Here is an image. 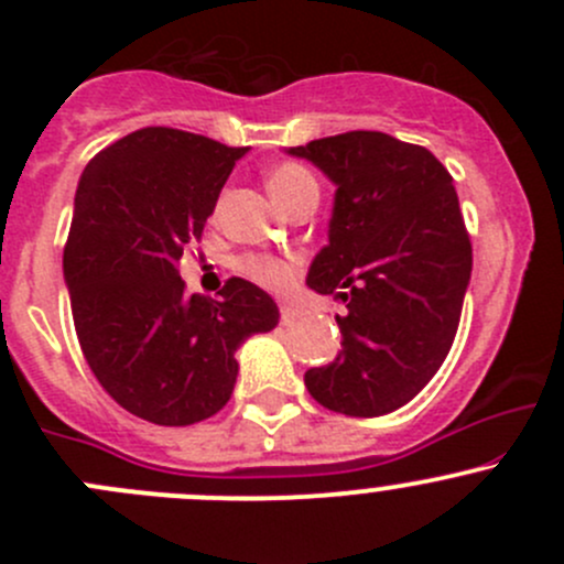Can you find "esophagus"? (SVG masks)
Returning <instances> with one entry per match:
<instances>
[{"mask_svg": "<svg viewBox=\"0 0 564 564\" xmlns=\"http://www.w3.org/2000/svg\"><path fill=\"white\" fill-rule=\"evenodd\" d=\"M297 318H300V314L292 308V305H281V322L283 324H294Z\"/></svg>", "mask_w": 564, "mask_h": 564, "instance_id": "1", "label": "esophagus"}]
</instances>
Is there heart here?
Returning a JSON list of instances; mask_svg holds the SVG:
<instances>
[{
	"instance_id": "b5f03b06",
	"label": "heart",
	"mask_w": 564,
	"mask_h": 564,
	"mask_svg": "<svg viewBox=\"0 0 564 564\" xmlns=\"http://www.w3.org/2000/svg\"><path fill=\"white\" fill-rule=\"evenodd\" d=\"M267 191H270L272 202L278 207H286L289 202H294L303 193L316 191V180L300 163H281V166L267 172ZM242 270L267 289L289 286L294 275L292 264L283 259H275V256H250V259L242 261Z\"/></svg>"
}]
</instances>
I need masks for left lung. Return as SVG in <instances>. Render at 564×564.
Returning <instances> with one entry per match:
<instances>
[{
    "label": "left lung",
    "mask_w": 564,
    "mask_h": 564,
    "mask_svg": "<svg viewBox=\"0 0 564 564\" xmlns=\"http://www.w3.org/2000/svg\"><path fill=\"white\" fill-rule=\"evenodd\" d=\"M335 185L327 246L308 267L318 294L346 303L340 351L305 371L324 409L379 417L431 382L456 338L471 246L447 169L425 147L377 130L289 147Z\"/></svg>",
    "instance_id": "obj_1"
}]
</instances>
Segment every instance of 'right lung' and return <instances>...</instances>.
Instances as JSON below:
<instances>
[{
    "label": "right lung",
    "instance_id": "obj_1",
    "mask_svg": "<svg viewBox=\"0 0 564 564\" xmlns=\"http://www.w3.org/2000/svg\"><path fill=\"white\" fill-rule=\"evenodd\" d=\"M246 152L144 128L98 152L78 180L62 259L78 344L108 395L150 423L191 425L220 412L240 371L237 349L281 316L246 278L213 300L185 294L176 275Z\"/></svg>",
    "mask_w": 564,
    "mask_h": 564
}]
</instances>
